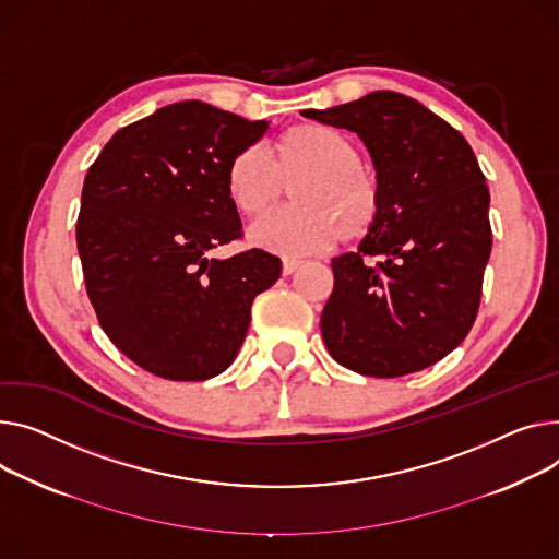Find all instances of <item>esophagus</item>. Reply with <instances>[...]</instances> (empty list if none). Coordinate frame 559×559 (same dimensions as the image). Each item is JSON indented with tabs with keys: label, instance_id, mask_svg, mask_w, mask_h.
Segmentation results:
<instances>
[{
	"label": "esophagus",
	"instance_id": "34e87169",
	"mask_svg": "<svg viewBox=\"0 0 559 559\" xmlns=\"http://www.w3.org/2000/svg\"><path fill=\"white\" fill-rule=\"evenodd\" d=\"M299 267H301V260H294V258H285L283 260V274L285 276H289L292 272H296Z\"/></svg>",
	"mask_w": 559,
	"mask_h": 559
}]
</instances>
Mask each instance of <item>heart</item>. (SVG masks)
Returning a JSON list of instances; mask_svg holds the SVG:
<instances>
[{
	"instance_id": "1",
	"label": "heart",
	"mask_w": 559,
	"mask_h": 559,
	"mask_svg": "<svg viewBox=\"0 0 559 559\" xmlns=\"http://www.w3.org/2000/svg\"><path fill=\"white\" fill-rule=\"evenodd\" d=\"M294 183L292 206L260 217L249 238L260 249L283 255L321 251L340 236H364L382 209L380 183L361 166V153L344 132L301 123L274 143V159L260 145H247L231 159L227 189L245 215H260L276 204L285 183Z\"/></svg>"
}]
</instances>
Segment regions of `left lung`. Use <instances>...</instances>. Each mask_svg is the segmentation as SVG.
<instances>
[{
    "mask_svg": "<svg viewBox=\"0 0 559 559\" xmlns=\"http://www.w3.org/2000/svg\"><path fill=\"white\" fill-rule=\"evenodd\" d=\"M304 117L357 132L382 193L357 251L332 258L321 312L328 353L368 378L416 373L465 337L480 304L492 229L486 175L465 136L423 103L370 92ZM378 257V264H368Z\"/></svg>",
    "mask_w": 559,
    "mask_h": 559,
    "instance_id": "left-lung-1",
    "label": "left lung"
}]
</instances>
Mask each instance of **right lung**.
<instances>
[{
  "label": "right lung",
  "mask_w": 559,
  "mask_h": 559,
  "mask_svg": "<svg viewBox=\"0 0 559 559\" xmlns=\"http://www.w3.org/2000/svg\"><path fill=\"white\" fill-rule=\"evenodd\" d=\"M202 100L173 103L111 136L92 164L76 225L87 296L126 357L175 382L219 376L236 359L251 304L281 258L249 249L227 189L231 159L267 132Z\"/></svg>",
  "instance_id": "right-lung-1"
}]
</instances>
